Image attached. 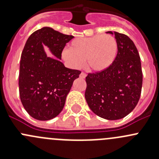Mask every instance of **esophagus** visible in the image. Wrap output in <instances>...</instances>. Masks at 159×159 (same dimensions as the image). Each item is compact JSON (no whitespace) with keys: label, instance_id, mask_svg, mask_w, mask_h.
<instances>
[{"label":"esophagus","instance_id":"34e87169","mask_svg":"<svg viewBox=\"0 0 159 159\" xmlns=\"http://www.w3.org/2000/svg\"><path fill=\"white\" fill-rule=\"evenodd\" d=\"M86 77V74L84 73V72H81V74H80V78H84Z\"/></svg>","mask_w":159,"mask_h":159}]
</instances>
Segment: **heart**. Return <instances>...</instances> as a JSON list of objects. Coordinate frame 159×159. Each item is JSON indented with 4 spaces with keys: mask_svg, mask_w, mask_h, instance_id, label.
I'll return each mask as SVG.
<instances>
[{
    "mask_svg": "<svg viewBox=\"0 0 159 159\" xmlns=\"http://www.w3.org/2000/svg\"><path fill=\"white\" fill-rule=\"evenodd\" d=\"M118 53V43L111 34L80 37L71 41L69 49L62 53L63 58L73 68L86 66L92 71H102L113 64Z\"/></svg>",
    "mask_w": 159,
    "mask_h": 159,
    "instance_id": "1",
    "label": "heart"
}]
</instances>
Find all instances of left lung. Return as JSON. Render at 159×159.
Returning <instances> with one entry per match:
<instances>
[{
  "label": "left lung",
  "instance_id": "8db88e82",
  "mask_svg": "<svg viewBox=\"0 0 159 159\" xmlns=\"http://www.w3.org/2000/svg\"><path fill=\"white\" fill-rule=\"evenodd\" d=\"M115 34L118 43L116 58L107 69L88 74L84 97L98 116L108 120L123 118L135 108L141 96L142 70L134 42L124 34Z\"/></svg>",
  "mask_w": 159,
  "mask_h": 159
}]
</instances>
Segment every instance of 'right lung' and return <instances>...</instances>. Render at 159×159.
Here are the masks:
<instances>
[{"label":"right lung","instance_id":"1","mask_svg":"<svg viewBox=\"0 0 159 159\" xmlns=\"http://www.w3.org/2000/svg\"><path fill=\"white\" fill-rule=\"evenodd\" d=\"M72 38L45 27L32 33L25 44L20 57L19 94L25 109L35 119L48 121L59 115L73 81L81 72L48 57L42 44L61 59L63 49Z\"/></svg>","mask_w":159,"mask_h":159}]
</instances>
